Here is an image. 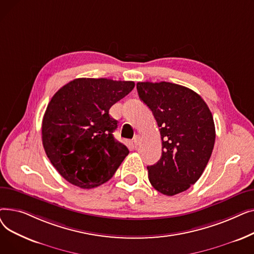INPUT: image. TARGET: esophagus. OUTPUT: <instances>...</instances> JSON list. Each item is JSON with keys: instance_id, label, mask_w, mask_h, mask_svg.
<instances>
[{"instance_id": "esophagus-1", "label": "esophagus", "mask_w": 254, "mask_h": 254, "mask_svg": "<svg viewBox=\"0 0 254 254\" xmlns=\"http://www.w3.org/2000/svg\"><path fill=\"white\" fill-rule=\"evenodd\" d=\"M134 143H135V145H139L141 143V136L140 135H136L134 137Z\"/></svg>"}]
</instances>
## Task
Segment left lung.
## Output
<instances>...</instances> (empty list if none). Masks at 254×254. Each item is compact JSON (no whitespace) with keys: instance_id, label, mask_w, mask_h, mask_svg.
Masks as SVG:
<instances>
[{"instance_id":"left-lung-1","label":"left lung","mask_w":254,"mask_h":254,"mask_svg":"<svg viewBox=\"0 0 254 254\" xmlns=\"http://www.w3.org/2000/svg\"><path fill=\"white\" fill-rule=\"evenodd\" d=\"M139 98L152 111L162 137V157L148 166L153 188L175 195L202 176L215 143V126L205 101L175 83L138 82Z\"/></svg>"}]
</instances>
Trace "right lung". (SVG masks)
Wrapping results in <instances>:
<instances>
[{"instance_id":"add662e5","label":"right lung","mask_w":254,"mask_h":254,"mask_svg":"<svg viewBox=\"0 0 254 254\" xmlns=\"http://www.w3.org/2000/svg\"><path fill=\"white\" fill-rule=\"evenodd\" d=\"M134 87L132 81L77 78L52 97L42 122V142L66 181L89 190L112 178L129 151L113 136L117 120L109 110Z\"/></svg>"}]
</instances>
